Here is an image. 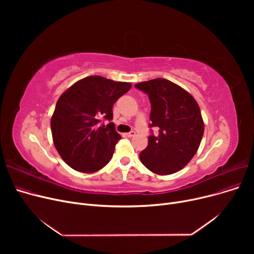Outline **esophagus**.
Masks as SVG:
<instances>
[{"label":"esophagus","mask_w":254,"mask_h":254,"mask_svg":"<svg viewBox=\"0 0 254 254\" xmlns=\"http://www.w3.org/2000/svg\"><path fill=\"white\" fill-rule=\"evenodd\" d=\"M136 135V132L134 131V130H131V131H129V132H127V136L128 137V138H131V137H134Z\"/></svg>","instance_id":"esophagus-1"}]
</instances>
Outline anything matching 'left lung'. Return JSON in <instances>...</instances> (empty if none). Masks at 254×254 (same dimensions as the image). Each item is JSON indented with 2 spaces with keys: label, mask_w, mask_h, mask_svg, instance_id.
Wrapping results in <instances>:
<instances>
[{
  "label": "left lung",
  "mask_w": 254,
  "mask_h": 254,
  "mask_svg": "<svg viewBox=\"0 0 254 254\" xmlns=\"http://www.w3.org/2000/svg\"><path fill=\"white\" fill-rule=\"evenodd\" d=\"M148 96L151 111L148 146L141 163L158 175L176 173L193 157L204 135V123L196 101L179 85L164 78L135 84Z\"/></svg>",
  "instance_id": "1"
}]
</instances>
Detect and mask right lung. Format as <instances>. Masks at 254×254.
<instances>
[{"label":"right lung","mask_w":254,"mask_h":254,"mask_svg":"<svg viewBox=\"0 0 254 254\" xmlns=\"http://www.w3.org/2000/svg\"><path fill=\"white\" fill-rule=\"evenodd\" d=\"M130 87V83L89 76L60 97L51 117V132L58 152L72 169L93 173L110 162L122 139L111 123L112 108ZM104 120L110 124L105 126Z\"/></svg>","instance_id":"obj_1"}]
</instances>
